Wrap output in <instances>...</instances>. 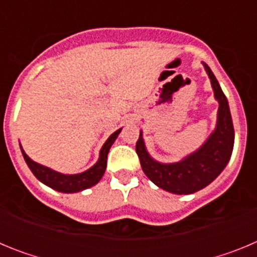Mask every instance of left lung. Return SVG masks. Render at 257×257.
<instances>
[{"instance_id": "obj_1", "label": "left lung", "mask_w": 257, "mask_h": 257, "mask_svg": "<svg viewBox=\"0 0 257 257\" xmlns=\"http://www.w3.org/2000/svg\"><path fill=\"white\" fill-rule=\"evenodd\" d=\"M203 67L211 79L215 99L219 101L216 127L205 144L179 162L161 163L147 152L142 131L136 142V153L144 174L157 187L174 194H192L207 187L225 169L233 152L234 128L228 100L210 67L205 63Z\"/></svg>"}]
</instances>
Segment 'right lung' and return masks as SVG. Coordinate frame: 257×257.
Listing matches in <instances>:
<instances>
[{"mask_svg":"<svg viewBox=\"0 0 257 257\" xmlns=\"http://www.w3.org/2000/svg\"><path fill=\"white\" fill-rule=\"evenodd\" d=\"M121 130L122 128H119V130H117L109 136L108 140L104 143L103 148L100 149V156H99L97 162L92 167L86 170L85 172H81V174L64 175L58 171H54V170L49 169L46 166H42L40 163L35 162V161H32L27 156L26 152L23 151L22 145H20V149H22L23 157H24L28 167L41 183H44L47 187L61 193H77L87 189V188L94 187L95 184L99 183L100 179L103 178L106 169V158H108L109 149L114 143V140L117 139V136L119 135Z\"/></svg>","mask_w":257,"mask_h":257,"instance_id":"right-lung-1","label":"right lung"}]
</instances>
